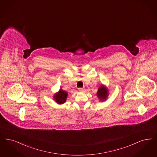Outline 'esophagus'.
I'll list each match as a JSON object with an SVG mask.
<instances>
[{"label":"esophagus","instance_id":"1","mask_svg":"<svg viewBox=\"0 0 157 157\" xmlns=\"http://www.w3.org/2000/svg\"><path fill=\"white\" fill-rule=\"evenodd\" d=\"M78 90H79V91H80V92H83V91H84V90H85V89H84V88H78Z\"/></svg>","mask_w":157,"mask_h":157}]
</instances>
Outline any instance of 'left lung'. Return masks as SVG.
I'll return each mask as SVG.
<instances>
[{
  "label": "left lung",
  "mask_w": 157,
  "mask_h": 157,
  "mask_svg": "<svg viewBox=\"0 0 157 157\" xmlns=\"http://www.w3.org/2000/svg\"><path fill=\"white\" fill-rule=\"evenodd\" d=\"M96 94L99 101H106L109 95V90L106 86L103 85H101L100 87L98 88Z\"/></svg>",
  "instance_id": "obj_1"
}]
</instances>
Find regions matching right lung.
<instances>
[{
  "label": "right lung",
  "instance_id": "right-lung-1",
  "mask_svg": "<svg viewBox=\"0 0 157 157\" xmlns=\"http://www.w3.org/2000/svg\"><path fill=\"white\" fill-rule=\"evenodd\" d=\"M67 97H68L67 92L63 90L61 88H60L59 91L53 96V98L54 101H56L57 104H59V105H62L64 103H65Z\"/></svg>",
  "mask_w": 157,
  "mask_h": 157
}]
</instances>
